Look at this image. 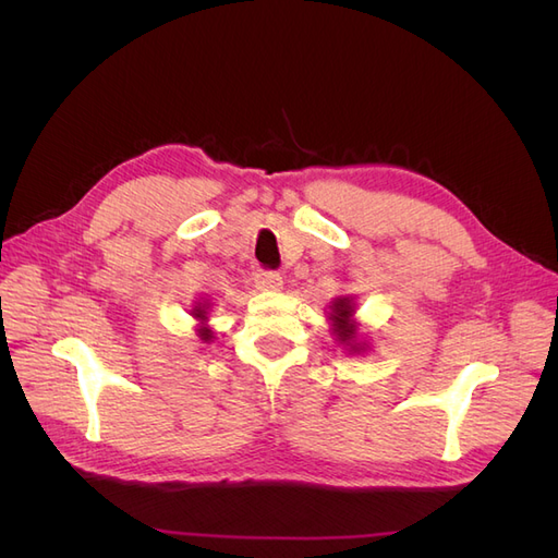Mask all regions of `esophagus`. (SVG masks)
<instances>
[{
  "label": "esophagus",
  "instance_id": "34e87169",
  "mask_svg": "<svg viewBox=\"0 0 558 558\" xmlns=\"http://www.w3.org/2000/svg\"><path fill=\"white\" fill-rule=\"evenodd\" d=\"M256 286L260 291H279L283 286V279L279 272H269V269H260L256 275Z\"/></svg>",
  "mask_w": 558,
  "mask_h": 558
}]
</instances>
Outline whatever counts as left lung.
Instances as JSON below:
<instances>
[{
	"label": "left lung",
	"instance_id": "1",
	"mask_svg": "<svg viewBox=\"0 0 558 558\" xmlns=\"http://www.w3.org/2000/svg\"><path fill=\"white\" fill-rule=\"evenodd\" d=\"M328 310L335 342L342 344L349 353H365L369 344L361 335V324L356 320V300L351 295H340L330 302Z\"/></svg>",
	"mask_w": 558,
	"mask_h": 558
}]
</instances>
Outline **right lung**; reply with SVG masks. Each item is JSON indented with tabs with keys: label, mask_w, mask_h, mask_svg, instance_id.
<instances>
[{
	"label": "right lung",
	"mask_w": 558,
	"mask_h": 558,
	"mask_svg": "<svg viewBox=\"0 0 558 558\" xmlns=\"http://www.w3.org/2000/svg\"><path fill=\"white\" fill-rule=\"evenodd\" d=\"M209 312H211V302L209 300H197L193 310H191V316L197 320L195 326V335L199 337L202 342H211L214 340V330L209 326Z\"/></svg>",
	"instance_id": "add662e5"
}]
</instances>
